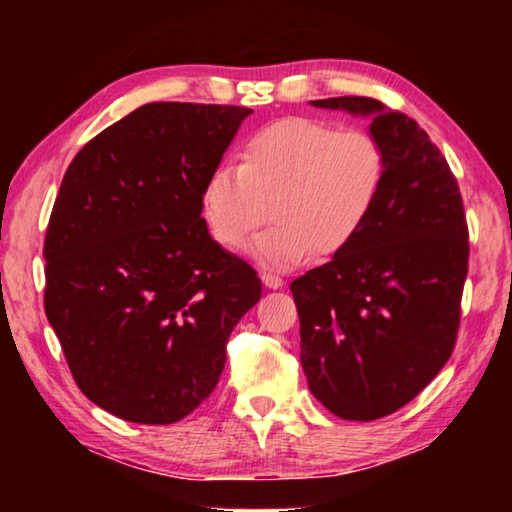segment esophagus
Listing matches in <instances>:
<instances>
[{"label": "esophagus", "instance_id": "1", "mask_svg": "<svg viewBox=\"0 0 512 512\" xmlns=\"http://www.w3.org/2000/svg\"><path fill=\"white\" fill-rule=\"evenodd\" d=\"M262 282L266 284L268 289H280L282 284H284V280L280 275H275V273H271V271H264L262 273Z\"/></svg>", "mask_w": 512, "mask_h": 512}]
</instances>
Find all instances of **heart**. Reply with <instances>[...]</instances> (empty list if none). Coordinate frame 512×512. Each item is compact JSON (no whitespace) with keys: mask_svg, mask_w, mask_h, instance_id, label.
<instances>
[{"mask_svg":"<svg viewBox=\"0 0 512 512\" xmlns=\"http://www.w3.org/2000/svg\"><path fill=\"white\" fill-rule=\"evenodd\" d=\"M386 180L379 140L325 119L287 117L259 128L239 151V167L221 164L205 180L203 214L223 248H241L262 228L255 257L296 266L314 253L332 257L366 228Z\"/></svg>","mask_w":512,"mask_h":512,"instance_id":"heart-1","label":"heart"}]
</instances>
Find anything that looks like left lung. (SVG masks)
Segmentation results:
<instances>
[{
	"mask_svg": "<svg viewBox=\"0 0 512 512\" xmlns=\"http://www.w3.org/2000/svg\"><path fill=\"white\" fill-rule=\"evenodd\" d=\"M370 117L386 180L366 228L291 282L309 391L343 420L409 404L452 357L470 262L456 176L418 121L370 97L314 101Z\"/></svg>",
	"mask_w": 512,
	"mask_h": 512,
	"instance_id": "8db88e82",
	"label": "left lung"
}]
</instances>
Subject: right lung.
Wrapping results in <instances>:
<instances>
[{
    "label": "right lung",
    "instance_id": "add662e5",
    "mask_svg": "<svg viewBox=\"0 0 512 512\" xmlns=\"http://www.w3.org/2000/svg\"><path fill=\"white\" fill-rule=\"evenodd\" d=\"M250 112L146 103L65 171L42 248L45 314L81 393L121 420L192 413L262 298L255 268L225 253L201 216L205 180Z\"/></svg>",
    "mask_w": 512,
    "mask_h": 512
}]
</instances>
